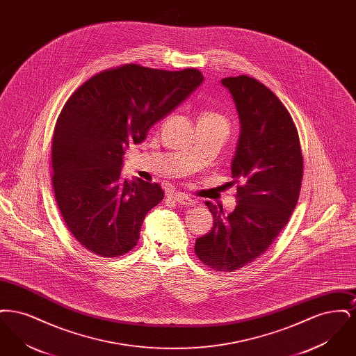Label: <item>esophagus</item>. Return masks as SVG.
I'll list each match as a JSON object with an SVG mask.
<instances>
[{"label": "esophagus", "mask_w": 356, "mask_h": 356, "mask_svg": "<svg viewBox=\"0 0 356 356\" xmlns=\"http://www.w3.org/2000/svg\"><path fill=\"white\" fill-rule=\"evenodd\" d=\"M170 197L175 203L180 204V205H193V204L196 203L193 199H191L188 195L183 193V192L170 193Z\"/></svg>", "instance_id": "1"}]
</instances>
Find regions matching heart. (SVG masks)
Instances as JSON below:
<instances>
[{"instance_id":"heart-1","label":"heart","mask_w":356,"mask_h":356,"mask_svg":"<svg viewBox=\"0 0 356 356\" xmlns=\"http://www.w3.org/2000/svg\"><path fill=\"white\" fill-rule=\"evenodd\" d=\"M202 118H211V119L222 120L220 115H218V113H215V112H205Z\"/></svg>"}]
</instances>
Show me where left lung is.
I'll return each mask as SVG.
<instances>
[{
    "label": "left lung",
    "mask_w": 356,
    "mask_h": 356,
    "mask_svg": "<svg viewBox=\"0 0 356 356\" xmlns=\"http://www.w3.org/2000/svg\"><path fill=\"white\" fill-rule=\"evenodd\" d=\"M221 84L240 120L231 164L237 204L225 216L222 205L205 202L213 227L197 237L195 254L213 271L232 272L264 254L286 227L300 193L303 154L287 108L266 85L245 74Z\"/></svg>",
    "instance_id": "1"
}]
</instances>
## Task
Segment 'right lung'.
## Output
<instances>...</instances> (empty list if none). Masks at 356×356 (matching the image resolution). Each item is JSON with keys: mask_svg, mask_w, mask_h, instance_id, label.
<instances>
[{"mask_svg": "<svg viewBox=\"0 0 356 356\" xmlns=\"http://www.w3.org/2000/svg\"><path fill=\"white\" fill-rule=\"evenodd\" d=\"M203 80L197 69L125 64L92 76L65 102L51 140V184L69 232L88 251L118 257L137 244L164 192L121 176L125 148L144 141Z\"/></svg>", "mask_w": 356, "mask_h": 356, "instance_id": "obj_1", "label": "right lung"}]
</instances>
